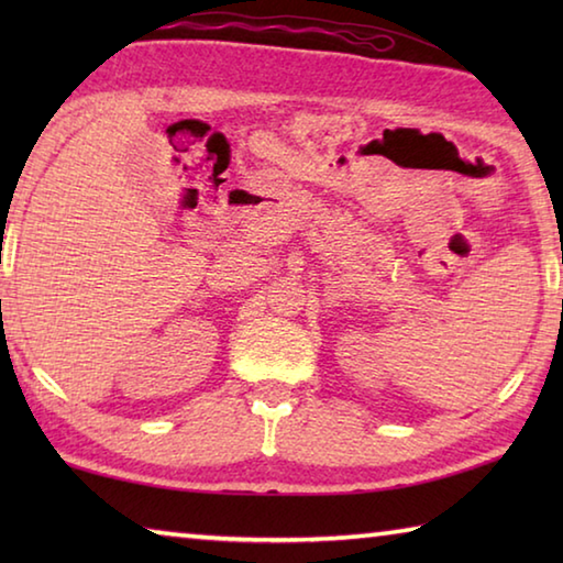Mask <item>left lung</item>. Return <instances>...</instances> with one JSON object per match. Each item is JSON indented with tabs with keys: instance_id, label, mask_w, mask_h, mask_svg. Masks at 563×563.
<instances>
[{
	"instance_id": "1",
	"label": "left lung",
	"mask_w": 563,
	"mask_h": 563,
	"mask_svg": "<svg viewBox=\"0 0 563 563\" xmlns=\"http://www.w3.org/2000/svg\"><path fill=\"white\" fill-rule=\"evenodd\" d=\"M561 310H563V300H561Z\"/></svg>"
}]
</instances>
